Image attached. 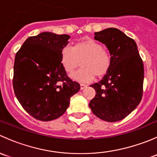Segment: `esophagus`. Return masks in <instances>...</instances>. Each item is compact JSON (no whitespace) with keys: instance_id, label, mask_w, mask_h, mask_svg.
Instances as JSON below:
<instances>
[{"instance_id":"1","label":"esophagus","mask_w":157,"mask_h":157,"mask_svg":"<svg viewBox=\"0 0 157 157\" xmlns=\"http://www.w3.org/2000/svg\"><path fill=\"white\" fill-rule=\"evenodd\" d=\"M86 87H87V85L83 84V83H81V84H80V90H84V89H86Z\"/></svg>"}]
</instances>
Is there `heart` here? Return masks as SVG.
I'll return each instance as SVG.
<instances>
[{"label":"heart","mask_w":157,"mask_h":157,"mask_svg":"<svg viewBox=\"0 0 157 157\" xmlns=\"http://www.w3.org/2000/svg\"><path fill=\"white\" fill-rule=\"evenodd\" d=\"M82 61L81 69L71 74V77L80 82H90L96 75L102 77L109 72L112 58L103 45L93 39L80 42L71 48L64 47L61 52V62L65 71L71 74Z\"/></svg>","instance_id":"1"}]
</instances>
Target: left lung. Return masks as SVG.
<instances>
[{"label": "left lung", "instance_id": "8db88e82", "mask_svg": "<svg viewBox=\"0 0 157 157\" xmlns=\"http://www.w3.org/2000/svg\"><path fill=\"white\" fill-rule=\"evenodd\" d=\"M94 39L109 49L112 64L100 81L90 85L96 96L89 106L100 119L115 122L127 117L141 101L143 61L134 39L121 30L108 28L95 33Z\"/></svg>", "mask_w": 157, "mask_h": 157}]
</instances>
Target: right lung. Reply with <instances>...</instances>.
I'll return each mask as SVG.
<instances>
[{
	"label": "right lung",
	"mask_w": 157,
	"mask_h": 157,
	"mask_svg": "<svg viewBox=\"0 0 157 157\" xmlns=\"http://www.w3.org/2000/svg\"><path fill=\"white\" fill-rule=\"evenodd\" d=\"M70 36L45 32L29 37L15 56L13 86L17 99L30 115L43 121L56 119L80 90L61 62Z\"/></svg>",
	"instance_id": "obj_1"
}]
</instances>
